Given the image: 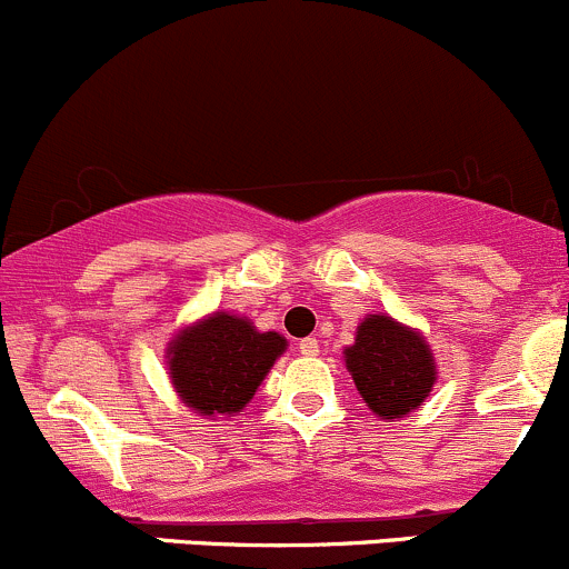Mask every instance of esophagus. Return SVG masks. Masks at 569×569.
<instances>
[{
    "mask_svg": "<svg viewBox=\"0 0 569 569\" xmlns=\"http://www.w3.org/2000/svg\"><path fill=\"white\" fill-rule=\"evenodd\" d=\"M297 349H300L302 355H308V358H313V355H319V341L317 338H302V341L297 343Z\"/></svg>",
    "mask_w": 569,
    "mask_h": 569,
    "instance_id": "34e87169",
    "label": "esophagus"
}]
</instances>
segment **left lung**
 I'll return each mask as SVG.
<instances>
[{"label": "left lung", "instance_id": "1", "mask_svg": "<svg viewBox=\"0 0 569 569\" xmlns=\"http://www.w3.org/2000/svg\"><path fill=\"white\" fill-rule=\"evenodd\" d=\"M343 355L360 396L380 418L407 416L435 386V360L427 341L391 317L366 319Z\"/></svg>", "mask_w": 569, "mask_h": 569}]
</instances>
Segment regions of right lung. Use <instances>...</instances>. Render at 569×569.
<instances>
[{
	"label": "right lung",
	"instance_id": "right-lung-1",
	"mask_svg": "<svg viewBox=\"0 0 569 569\" xmlns=\"http://www.w3.org/2000/svg\"><path fill=\"white\" fill-rule=\"evenodd\" d=\"M283 349L278 332H258L248 319L214 313L170 343V377L189 407L203 416H231L252 399Z\"/></svg>",
	"mask_w": 569,
	"mask_h": 569
}]
</instances>
